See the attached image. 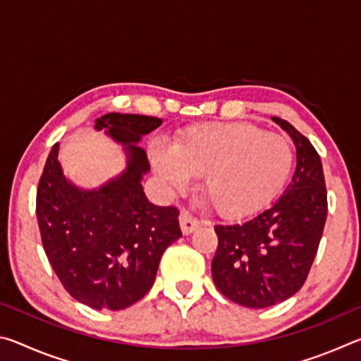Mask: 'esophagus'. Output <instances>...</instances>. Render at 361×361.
<instances>
[{"mask_svg":"<svg viewBox=\"0 0 361 361\" xmlns=\"http://www.w3.org/2000/svg\"><path fill=\"white\" fill-rule=\"evenodd\" d=\"M200 224H202V221H199L197 218H194L191 213L188 212H181L180 215V226H181V232L185 235L191 234V232H194L197 228H200Z\"/></svg>","mask_w":361,"mask_h":361,"instance_id":"esophagus-1","label":"esophagus"}]
</instances>
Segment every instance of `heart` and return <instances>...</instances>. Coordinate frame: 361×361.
Listing matches in <instances>:
<instances>
[{"instance_id":"b5f03b06","label":"heart","mask_w":361,"mask_h":361,"mask_svg":"<svg viewBox=\"0 0 361 361\" xmlns=\"http://www.w3.org/2000/svg\"><path fill=\"white\" fill-rule=\"evenodd\" d=\"M151 162L175 188L204 175L202 194L212 209L224 218H243L282 191L295 154L285 137L240 121L191 127L172 148L152 146Z\"/></svg>"}]
</instances>
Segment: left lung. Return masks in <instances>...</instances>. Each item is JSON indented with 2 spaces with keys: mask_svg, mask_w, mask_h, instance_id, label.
<instances>
[{
  "mask_svg": "<svg viewBox=\"0 0 361 361\" xmlns=\"http://www.w3.org/2000/svg\"><path fill=\"white\" fill-rule=\"evenodd\" d=\"M296 146V170L271 207L242 223L218 224L212 261L216 288L252 309L285 301L304 285L326 221V188L319 152L290 122L271 118Z\"/></svg>",
  "mask_w": 361,
  "mask_h": 361,
  "instance_id": "obj_1",
  "label": "left lung"
}]
</instances>
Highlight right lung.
Instances as JSON below:
<instances>
[{
  "label": "right lung",
  "instance_id": "obj_1",
  "mask_svg": "<svg viewBox=\"0 0 361 361\" xmlns=\"http://www.w3.org/2000/svg\"><path fill=\"white\" fill-rule=\"evenodd\" d=\"M162 126L152 116L108 113L95 119L122 145L126 167L99 188H81L63 173L60 145L49 152L36 192L42 247L65 290L89 307L121 310L142 299L156 280L159 261L181 237L175 207L149 202L145 135Z\"/></svg>",
  "mask_w": 361,
  "mask_h": 361
}]
</instances>
